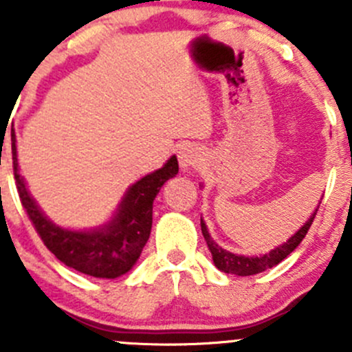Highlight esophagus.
<instances>
[{
	"label": "esophagus",
	"instance_id": "1",
	"mask_svg": "<svg viewBox=\"0 0 352 352\" xmlns=\"http://www.w3.org/2000/svg\"><path fill=\"white\" fill-rule=\"evenodd\" d=\"M199 153L196 148L192 146H182L179 151V163L182 172H189L192 170V166H196L199 163Z\"/></svg>",
	"mask_w": 352,
	"mask_h": 352
}]
</instances>
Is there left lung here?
<instances>
[{
	"label": "left lung",
	"instance_id": "1",
	"mask_svg": "<svg viewBox=\"0 0 352 352\" xmlns=\"http://www.w3.org/2000/svg\"><path fill=\"white\" fill-rule=\"evenodd\" d=\"M320 206V202H318ZM318 206L315 208V211L311 212L310 218L303 223L300 230H298L294 235H291L289 239L286 240L285 243L278 245V247L272 248L271 252L267 254H258V255H239V254H233V252L225 250V248L219 247L214 240L211 239L208 232V226H206L204 219L201 218V230H202V235H204L206 243H208L209 252L212 255V262H214L216 267L219 269L221 272H226V274H235V276H254L258 274V272H264L267 269L274 267L278 265L279 262L285 261L287 255L301 243V240L305 239V235L308 233L310 230L311 223H314L315 214L318 211Z\"/></svg>",
	"mask_w": 352,
	"mask_h": 352
}]
</instances>
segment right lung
<instances>
[{"label":"right lung","instance_id":"1","mask_svg":"<svg viewBox=\"0 0 352 352\" xmlns=\"http://www.w3.org/2000/svg\"><path fill=\"white\" fill-rule=\"evenodd\" d=\"M12 155L16 189L42 242L67 267L100 279H116L133 269L150 239L156 194L166 180L179 173L177 156H170L162 168L144 175L126 190L109 221L95 228L73 230L51 221L32 197L20 173L15 133H12Z\"/></svg>","mask_w":352,"mask_h":352}]
</instances>
